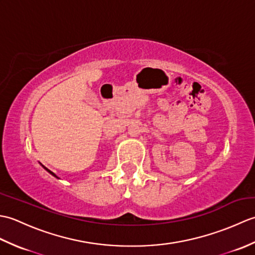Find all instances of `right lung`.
Returning a JSON list of instances; mask_svg holds the SVG:
<instances>
[{
	"instance_id": "add662e5",
	"label": "right lung",
	"mask_w": 255,
	"mask_h": 255,
	"mask_svg": "<svg viewBox=\"0 0 255 255\" xmlns=\"http://www.w3.org/2000/svg\"><path fill=\"white\" fill-rule=\"evenodd\" d=\"M41 166H42V167H44V169H45V170H46V171H47V172H49V173H50V174H51V175H53V176H55V177H57V178H59V177H58V176H57V175H56V174H55V173H53V172H51V171H50V170H48V169H47V167H46V166H44V165H41Z\"/></svg>"
}]
</instances>
